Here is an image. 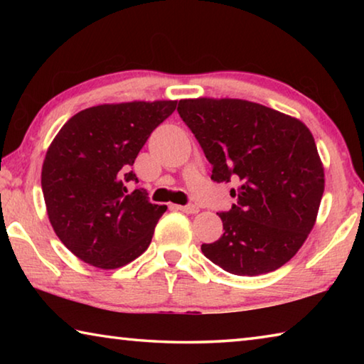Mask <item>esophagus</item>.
I'll list each match as a JSON object with an SVG mask.
<instances>
[{
    "mask_svg": "<svg viewBox=\"0 0 364 364\" xmlns=\"http://www.w3.org/2000/svg\"><path fill=\"white\" fill-rule=\"evenodd\" d=\"M176 208H178V210L184 212V213H197V212H199V207L194 205V204H189V205H178Z\"/></svg>",
    "mask_w": 364,
    "mask_h": 364,
    "instance_id": "1",
    "label": "esophagus"
}]
</instances>
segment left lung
Returning a JSON list of instances; mask_svg holds the SVG:
<instances>
[{
    "mask_svg": "<svg viewBox=\"0 0 364 364\" xmlns=\"http://www.w3.org/2000/svg\"><path fill=\"white\" fill-rule=\"evenodd\" d=\"M178 114L212 164V180L234 184L236 204L218 213L225 231L202 244V254L237 276L278 269L305 242L321 204L313 134L297 119L242 100H183Z\"/></svg>",
    "mask_w": 364,
    "mask_h": 364,
    "instance_id": "left-lung-1",
    "label": "left lung"
}]
</instances>
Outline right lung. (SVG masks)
<instances>
[{
  "label": "right lung",
  "instance_id": "add662e5",
  "mask_svg": "<svg viewBox=\"0 0 364 364\" xmlns=\"http://www.w3.org/2000/svg\"><path fill=\"white\" fill-rule=\"evenodd\" d=\"M178 101L102 104L60 128L41 170L48 217L58 237L85 263L120 268L149 247L167 210L138 183L134 159Z\"/></svg>",
  "mask_w": 364,
  "mask_h": 364
}]
</instances>
